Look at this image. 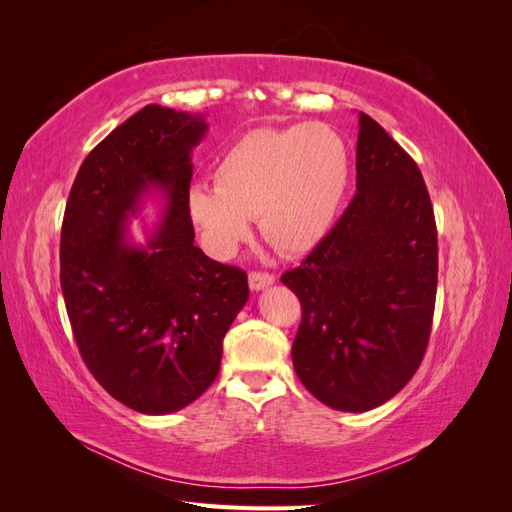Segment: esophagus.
<instances>
[{"instance_id":"obj_1","label":"esophagus","mask_w":512,"mask_h":512,"mask_svg":"<svg viewBox=\"0 0 512 512\" xmlns=\"http://www.w3.org/2000/svg\"><path fill=\"white\" fill-rule=\"evenodd\" d=\"M247 280H250V288H252V290H265V288H269L271 284H275V275H273V273L252 271L250 277H247Z\"/></svg>"}]
</instances>
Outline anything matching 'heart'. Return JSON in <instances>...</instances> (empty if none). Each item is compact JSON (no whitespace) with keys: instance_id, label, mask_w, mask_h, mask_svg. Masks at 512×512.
Returning <instances> with one entry per match:
<instances>
[{"instance_id":"1","label":"heart","mask_w":512,"mask_h":512,"mask_svg":"<svg viewBox=\"0 0 512 512\" xmlns=\"http://www.w3.org/2000/svg\"><path fill=\"white\" fill-rule=\"evenodd\" d=\"M215 181L188 192V213L209 252L235 254L258 215L262 235L297 254L331 230L348 190L350 149L320 121L254 130L218 160Z\"/></svg>"}]
</instances>
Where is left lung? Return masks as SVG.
Here are the masks:
<instances>
[{
	"instance_id": "8db88e82",
	"label": "left lung",
	"mask_w": 512,
	"mask_h": 512,
	"mask_svg": "<svg viewBox=\"0 0 512 512\" xmlns=\"http://www.w3.org/2000/svg\"><path fill=\"white\" fill-rule=\"evenodd\" d=\"M282 284L303 309L292 365L318 401L367 412L404 389L429 342L438 232L421 170L369 115L352 203Z\"/></svg>"
}]
</instances>
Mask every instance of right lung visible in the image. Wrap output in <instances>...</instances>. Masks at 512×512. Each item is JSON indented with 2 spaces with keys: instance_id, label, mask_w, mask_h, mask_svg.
Segmentation results:
<instances>
[{
  "instance_id": "obj_1",
  "label": "right lung",
  "mask_w": 512,
  "mask_h": 512,
  "mask_svg": "<svg viewBox=\"0 0 512 512\" xmlns=\"http://www.w3.org/2000/svg\"><path fill=\"white\" fill-rule=\"evenodd\" d=\"M205 115L147 104L89 153L61 226V292L76 346L102 389L170 414L213 384L222 342L250 297L247 273L194 245L192 149ZM147 193L165 198L145 246L127 241Z\"/></svg>"
}]
</instances>
